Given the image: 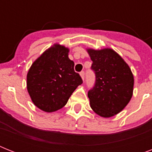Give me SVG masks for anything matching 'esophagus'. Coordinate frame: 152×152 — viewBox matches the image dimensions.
<instances>
[{
    "label": "esophagus",
    "instance_id": "esophagus-1",
    "mask_svg": "<svg viewBox=\"0 0 152 152\" xmlns=\"http://www.w3.org/2000/svg\"><path fill=\"white\" fill-rule=\"evenodd\" d=\"M80 74L81 78H82V80H84V76H85V73H84V72H83V71L81 72Z\"/></svg>",
    "mask_w": 152,
    "mask_h": 152
}]
</instances>
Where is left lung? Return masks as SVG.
<instances>
[{
	"label": "left lung",
	"mask_w": 152,
	"mask_h": 152,
	"mask_svg": "<svg viewBox=\"0 0 152 152\" xmlns=\"http://www.w3.org/2000/svg\"><path fill=\"white\" fill-rule=\"evenodd\" d=\"M95 83L88 91L91 107L102 118L118 114L132 96L134 78L127 63L112 49H88Z\"/></svg>",
	"instance_id": "left-lung-1"
}]
</instances>
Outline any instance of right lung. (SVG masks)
<instances>
[{"mask_svg":"<svg viewBox=\"0 0 152 152\" xmlns=\"http://www.w3.org/2000/svg\"><path fill=\"white\" fill-rule=\"evenodd\" d=\"M69 50L54 44L31 64L27 88L33 103L45 112H54L66 105L71 95L83 83L69 58Z\"/></svg>","mask_w":152,"mask_h":152,"instance_id":"add662e5","label":"right lung"}]
</instances>
